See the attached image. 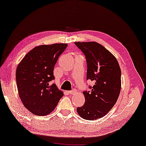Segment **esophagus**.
<instances>
[{
	"label": "esophagus",
	"instance_id": "obj_1",
	"mask_svg": "<svg viewBox=\"0 0 146 146\" xmlns=\"http://www.w3.org/2000/svg\"><path fill=\"white\" fill-rule=\"evenodd\" d=\"M68 93H70V95H74V94H76V91L75 90V89H73V90L68 91Z\"/></svg>",
	"mask_w": 146,
	"mask_h": 146
}]
</instances>
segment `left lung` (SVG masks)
<instances>
[{
  "instance_id": "8db88e82",
  "label": "left lung",
  "mask_w": 146,
  "mask_h": 146,
  "mask_svg": "<svg viewBox=\"0 0 146 146\" xmlns=\"http://www.w3.org/2000/svg\"><path fill=\"white\" fill-rule=\"evenodd\" d=\"M86 55L87 80L93 81L91 91L83 92L85 104L77 108L80 117L87 120L101 118L111 110L119 95L121 68L116 58L95 42H75Z\"/></svg>"
}]
</instances>
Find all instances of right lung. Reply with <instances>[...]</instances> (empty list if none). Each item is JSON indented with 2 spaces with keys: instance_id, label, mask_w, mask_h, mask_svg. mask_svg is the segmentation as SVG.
Returning <instances> with one entry per match:
<instances>
[{
  "instance_id": "obj_1",
  "label": "right lung",
  "mask_w": 146,
  "mask_h": 146,
  "mask_svg": "<svg viewBox=\"0 0 146 146\" xmlns=\"http://www.w3.org/2000/svg\"><path fill=\"white\" fill-rule=\"evenodd\" d=\"M66 44L42 45L27 53L16 70L18 93L24 106L37 115H46L55 108L63 93L55 84L53 68Z\"/></svg>"
}]
</instances>
